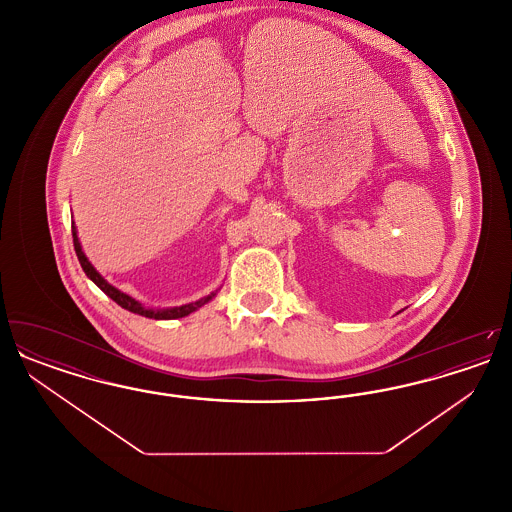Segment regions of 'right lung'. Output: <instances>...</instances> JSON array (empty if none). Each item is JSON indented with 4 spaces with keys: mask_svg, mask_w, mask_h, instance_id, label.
I'll return each mask as SVG.
<instances>
[{
    "mask_svg": "<svg viewBox=\"0 0 512 512\" xmlns=\"http://www.w3.org/2000/svg\"><path fill=\"white\" fill-rule=\"evenodd\" d=\"M73 242H74V251H76V257H78V261H80V267L82 270L86 272V276L98 286L101 292L105 293V295H109L117 305H121L122 309H126V311H130V313H134V315H142V317L146 318H155V320H174V318H182L188 317L190 313H194L197 311L199 307H203L205 303H209L217 292L209 293V295H205V297H201V299H197L194 303H186V305H180V307H167V309H151V307H144L140 301H136L134 297H130L128 293L121 292L119 288H115L113 284H109L101 274H99L98 270L94 268V265L88 261V257L84 255V251H82V245H80V240H78V234H76V226H74L73 222Z\"/></svg>",
    "mask_w": 512,
    "mask_h": 512,
    "instance_id": "right-lung-1",
    "label": "right lung"
}]
</instances>
